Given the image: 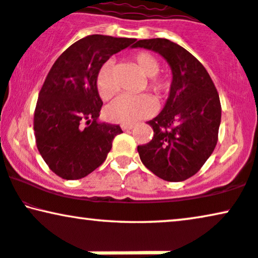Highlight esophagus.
Wrapping results in <instances>:
<instances>
[{"instance_id":"obj_1","label":"esophagus","mask_w":258,"mask_h":258,"mask_svg":"<svg viewBox=\"0 0 258 258\" xmlns=\"http://www.w3.org/2000/svg\"><path fill=\"white\" fill-rule=\"evenodd\" d=\"M121 126L123 130H132L133 128H135V124H132V123H125V124H122Z\"/></svg>"}]
</instances>
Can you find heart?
Listing matches in <instances>:
<instances>
[{"label": "heart", "instance_id": "heart-1", "mask_svg": "<svg viewBox=\"0 0 258 258\" xmlns=\"http://www.w3.org/2000/svg\"><path fill=\"white\" fill-rule=\"evenodd\" d=\"M132 61L143 76L148 77L147 89L158 98H162L170 89V80L167 77H158L160 62L148 52H137L132 55ZM96 88L103 100L111 99L118 89L112 76V63L106 61L100 66L96 77ZM156 106L149 96H122L105 108V116L112 122L130 123L153 115Z\"/></svg>", "mask_w": 258, "mask_h": 258}]
</instances>
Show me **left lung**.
Instances as JSON below:
<instances>
[{"label":"left lung","mask_w":258,"mask_h":258,"mask_svg":"<svg viewBox=\"0 0 258 258\" xmlns=\"http://www.w3.org/2000/svg\"><path fill=\"white\" fill-rule=\"evenodd\" d=\"M133 47L159 53L173 75L162 111L147 122L154 137L137 147L140 159L159 178L183 181L202 168L216 148L222 118L218 91L203 63L178 43L145 39Z\"/></svg>","instance_id":"obj_1"}]
</instances>
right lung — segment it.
<instances>
[{"instance_id":"obj_1","label":"right lung","mask_w":258,"mask_h":258,"mask_svg":"<svg viewBox=\"0 0 258 258\" xmlns=\"http://www.w3.org/2000/svg\"><path fill=\"white\" fill-rule=\"evenodd\" d=\"M135 41L89 35L62 52L49 70L36 102L34 133L39 153L60 178L89 175L105 161L115 136L123 133L119 125L97 121L103 102L96 77L110 56Z\"/></svg>"}]
</instances>
